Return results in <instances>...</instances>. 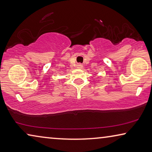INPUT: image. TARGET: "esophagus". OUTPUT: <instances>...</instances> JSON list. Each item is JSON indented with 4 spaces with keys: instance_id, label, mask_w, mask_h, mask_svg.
<instances>
[{
    "instance_id": "34e87169",
    "label": "esophagus",
    "mask_w": 152,
    "mask_h": 152,
    "mask_svg": "<svg viewBox=\"0 0 152 152\" xmlns=\"http://www.w3.org/2000/svg\"><path fill=\"white\" fill-rule=\"evenodd\" d=\"M76 67H77V68H78V69H82L83 67V65L80 64V63H78V64H77L76 65Z\"/></svg>"
}]
</instances>
